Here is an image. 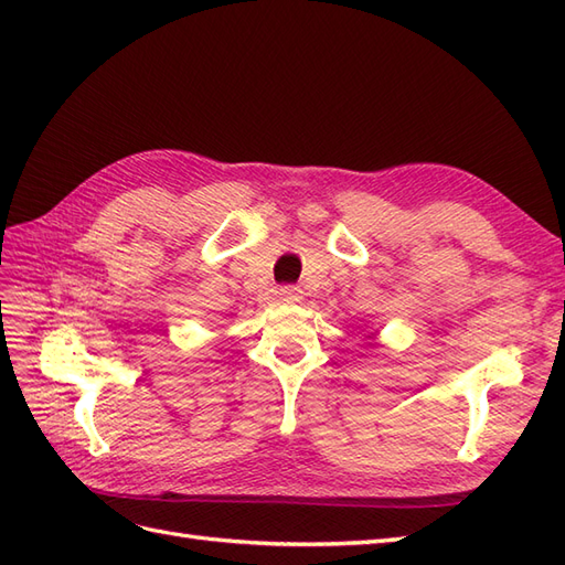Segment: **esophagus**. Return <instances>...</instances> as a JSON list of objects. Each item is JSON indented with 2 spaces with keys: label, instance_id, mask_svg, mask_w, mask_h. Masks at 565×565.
<instances>
[{
  "label": "esophagus",
  "instance_id": "1",
  "mask_svg": "<svg viewBox=\"0 0 565 565\" xmlns=\"http://www.w3.org/2000/svg\"><path fill=\"white\" fill-rule=\"evenodd\" d=\"M278 297H280V301L295 303V301H299V299H301V289H299V287H295V285H285V287H280Z\"/></svg>",
  "mask_w": 565,
  "mask_h": 565
}]
</instances>
